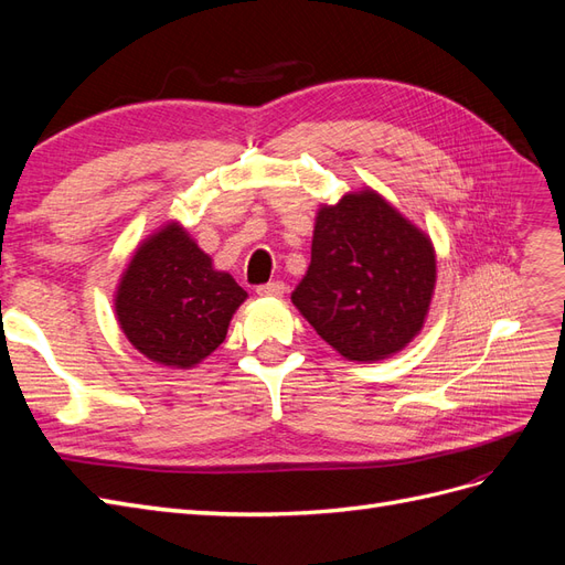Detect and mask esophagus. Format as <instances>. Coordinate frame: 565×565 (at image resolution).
I'll use <instances>...</instances> for the list:
<instances>
[{"label":"esophagus","mask_w":565,"mask_h":565,"mask_svg":"<svg viewBox=\"0 0 565 565\" xmlns=\"http://www.w3.org/2000/svg\"><path fill=\"white\" fill-rule=\"evenodd\" d=\"M256 295H259V297H282L285 295V282L273 280V282L256 285Z\"/></svg>","instance_id":"1"}]
</instances>
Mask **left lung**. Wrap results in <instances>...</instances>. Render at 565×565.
Masks as SVG:
<instances>
[{"instance_id":"8db88e82","label":"left lung","mask_w":565,"mask_h":565,"mask_svg":"<svg viewBox=\"0 0 565 565\" xmlns=\"http://www.w3.org/2000/svg\"><path fill=\"white\" fill-rule=\"evenodd\" d=\"M436 285L429 237L374 191L324 204L292 303L349 361L398 353L422 330Z\"/></svg>"}]
</instances>
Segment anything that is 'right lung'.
<instances>
[{
  "mask_svg": "<svg viewBox=\"0 0 565 565\" xmlns=\"http://www.w3.org/2000/svg\"><path fill=\"white\" fill-rule=\"evenodd\" d=\"M247 299L228 273L177 226L150 235L136 249L117 287V320L150 361L188 370L224 344L228 322Z\"/></svg>",
  "mask_w": 565,
  "mask_h": 565,
  "instance_id": "add662e5",
  "label": "right lung"
}]
</instances>
